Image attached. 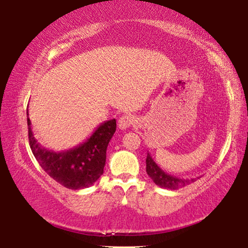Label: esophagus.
Listing matches in <instances>:
<instances>
[{
  "label": "esophagus",
  "mask_w": 248,
  "mask_h": 248,
  "mask_svg": "<svg viewBox=\"0 0 248 248\" xmlns=\"http://www.w3.org/2000/svg\"><path fill=\"white\" fill-rule=\"evenodd\" d=\"M137 124H138V121L132 115H124L118 119V127L121 130L130 129V127L136 126Z\"/></svg>",
  "instance_id": "esophagus-1"
}]
</instances>
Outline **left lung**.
<instances>
[{"label": "left lung", "instance_id": "1", "mask_svg": "<svg viewBox=\"0 0 248 248\" xmlns=\"http://www.w3.org/2000/svg\"><path fill=\"white\" fill-rule=\"evenodd\" d=\"M146 171H147L148 176L151 177L155 184L160 186V187L168 189H178L180 187H184V186L195 182V179H197L178 178V177L171 176L169 173L164 172V171L155 163V161L153 160L149 153H147V158H146Z\"/></svg>", "mask_w": 248, "mask_h": 248}]
</instances>
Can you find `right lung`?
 <instances>
[{"instance_id":"obj_1","label":"right lung","mask_w":248,"mask_h":248,"mask_svg":"<svg viewBox=\"0 0 248 248\" xmlns=\"http://www.w3.org/2000/svg\"><path fill=\"white\" fill-rule=\"evenodd\" d=\"M29 141L33 155L51 178L70 189H81L93 185L103 173L106 153L116 131V119L97 126L86 141L65 152H53L36 141L27 112Z\"/></svg>"}]
</instances>
